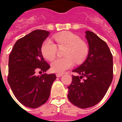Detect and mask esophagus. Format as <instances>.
Instances as JSON below:
<instances>
[{"label":"esophagus","instance_id":"34e87169","mask_svg":"<svg viewBox=\"0 0 122 122\" xmlns=\"http://www.w3.org/2000/svg\"><path fill=\"white\" fill-rule=\"evenodd\" d=\"M63 73H56V76L57 77H60V76H63Z\"/></svg>","mask_w":122,"mask_h":122}]
</instances>
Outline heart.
Masks as SVG:
<instances>
[{
  "label": "heart",
  "mask_w": 122,
  "mask_h": 122,
  "mask_svg": "<svg viewBox=\"0 0 122 122\" xmlns=\"http://www.w3.org/2000/svg\"><path fill=\"white\" fill-rule=\"evenodd\" d=\"M57 45L59 48H65L63 51L65 57L56 59L51 63V70L61 73L70 68L74 65V60L79 62L86 57L89 48L84 41L81 40L77 35L71 32H64L54 36ZM57 51V46L51 40L43 42L41 51L44 57L52 60L56 56Z\"/></svg>",
  "instance_id": "heart-1"
}]
</instances>
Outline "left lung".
Here are the masks:
<instances>
[{
  "mask_svg": "<svg viewBox=\"0 0 122 122\" xmlns=\"http://www.w3.org/2000/svg\"><path fill=\"white\" fill-rule=\"evenodd\" d=\"M89 46L86 61L73 70L72 82L68 87L69 101L79 108L92 107L100 102L113 78V58L104 41L93 32L86 31Z\"/></svg>",
  "mask_w": 122,
  "mask_h": 122,
  "instance_id": "1",
  "label": "left lung"
}]
</instances>
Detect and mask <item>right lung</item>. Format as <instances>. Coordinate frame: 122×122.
<instances>
[{
	"label": "right lung",
	"instance_id": "right-lung-1",
	"mask_svg": "<svg viewBox=\"0 0 122 122\" xmlns=\"http://www.w3.org/2000/svg\"><path fill=\"white\" fill-rule=\"evenodd\" d=\"M49 35L43 30L33 31L15 43L9 56L8 82L17 100L30 108H37L48 101L56 79L55 74L45 73L50 66L41 51ZM38 70L44 73L36 76Z\"/></svg>",
	"mask_w": 122,
	"mask_h": 122
}]
</instances>
